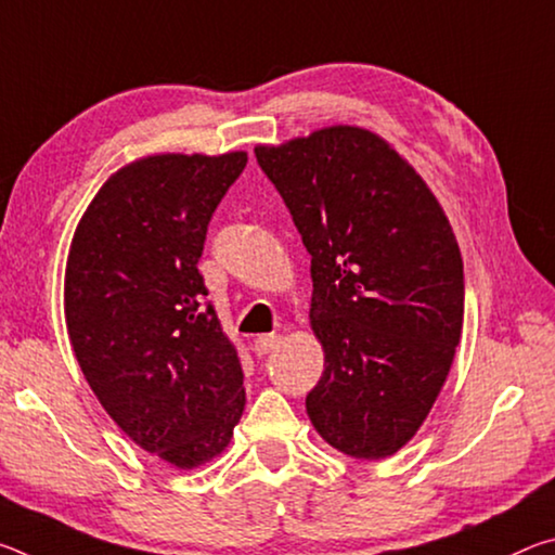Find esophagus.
I'll use <instances>...</instances> for the list:
<instances>
[{"instance_id": "esophagus-1", "label": "esophagus", "mask_w": 555, "mask_h": 555, "mask_svg": "<svg viewBox=\"0 0 555 555\" xmlns=\"http://www.w3.org/2000/svg\"><path fill=\"white\" fill-rule=\"evenodd\" d=\"M276 343H279V337L274 335V333H269V335H259V337H255V352L259 354V357H264V354H269L271 350H274L276 347Z\"/></svg>"}]
</instances>
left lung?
<instances>
[{
  "mask_svg": "<svg viewBox=\"0 0 555 555\" xmlns=\"http://www.w3.org/2000/svg\"><path fill=\"white\" fill-rule=\"evenodd\" d=\"M255 154L311 255L325 370L308 418L345 455L389 457L434 409L463 333L453 228L416 168L370 129L323 127Z\"/></svg>",
  "mask_w": 555,
  "mask_h": 555,
  "instance_id": "8db88e82",
  "label": "left lung"
}]
</instances>
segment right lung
Wrapping results in <instances>:
<instances>
[{
	"mask_svg": "<svg viewBox=\"0 0 555 555\" xmlns=\"http://www.w3.org/2000/svg\"><path fill=\"white\" fill-rule=\"evenodd\" d=\"M247 152L152 154L112 173L75 228L65 325L109 418L178 469L230 446L244 403L237 347L203 296L205 232Z\"/></svg>",
	"mask_w": 555,
	"mask_h": 555,
	"instance_id": "right-lung-1",
	"label": "right lung"
}]
</instances>
